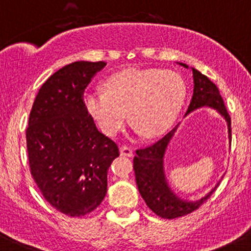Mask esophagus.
<instances>
[{
  "label": "esophagus",
  "instance_id": "34e87169",
  "mask_svg": "<svg viewBox=\"0 0 251 251\" xmlns=\"http://www.w3.org/2000/svg\"><path fill=\"white\" fill-rule=\"evenodd\" d=\"M120 152H121V154H122V156L133 157V150H131L129 146H126V145H123V146H121Z\"/></svg>",
  "mask_w": 251,
  "mask_h": 251
}]
</instances>
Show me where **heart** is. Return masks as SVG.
<instances>
[{"label":"heart","instance_id":"obj_1","mask_svg":"<svg viewBox=\"0 0 251 251\" xmlns=\"http://www.w3.org/2000/svg\"><path fill=\"white\" fill-rule=\"evenodd\" d=\"M186 95L185 82L170 70L129 69L112 75L105 92L86 94V106L105 134L113 136L126 118L147 138L163 134L176 118Z\"/></svg>","mask_w":251,"mask_h":251}]
</instances>
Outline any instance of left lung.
Segmentation results:
<instances>
[{
	"label": "left lung",
	"mask_w": 251,
	"mask_h": 251,
	"mask_svg": "<svg viewBox=\"0 0 251 251\" xmlns=\"http://www.w3.org/2000/svg\"><path fill=\"white\" fill-rule=\"evenodd\" d=\"M181 65L187 68L185 64H181ZM192 74L195 86H193L192 100L188 105L186 115L202 106L216 108L228 123V134L231 139V117L227 112L219 88L198 70L192 69ZM175 130H176V126L154 144L136 150V154L133 161L136 185H138L141 197L156 215H158L159 218L169 219V220L185 216L197 210L205 201L210 198L211 193L218 187L216 186L205 197L196 202H186V201L180 200L169 190L163 174V156L168 143L174 135Z\"/></svg>",
	"instance_id": "obj_1"
}]
</instances>
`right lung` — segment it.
Wrapping results in <instances>:
<instances>
[{
  "mask_svg": "<svg viewBox=\"0 0 251 251\" xmlns=\"http://www.w3.org/2000/svg\"><path fill=\"white\" fill-rule=\"evenodd\" d=\"M105 61H75L51 75L30 111L26 149L30 173L47 202L68 216H84L107 191L117 144L95 126L84 90Z\"/></svg>",
  "mask_w": 251,
  "mask_h": 251,
  "instance_id": "right-lung-1",
  "label": "right lung"
}]
</instances>
